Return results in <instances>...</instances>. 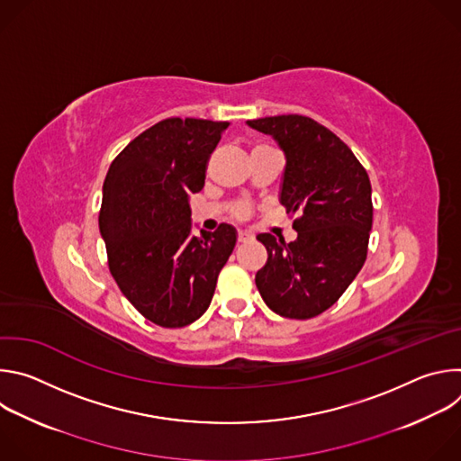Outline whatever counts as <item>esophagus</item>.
Returning a JSON list of instances; mask_svg holds the SVG:
<instances>
[{
    "instance_id": "obj_1",
    "label": "esophagus",
    "mask_w": 461,
    "mask_h": 461,
    "mask_svg": "<svg viewBox=\"0 0 461 461\" xmlns=\"http://www.w3.org/2000/svg\"><path fill=\"white\" fill-rule=\"evenodd\" d=\"M237 240H239V242H248V240H251V235H249L248 231H242V230H240V231L237 233Z\"/></svg>"
}]
</instances>
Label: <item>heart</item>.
Listing matches in <instances>:
<instances>
[{"label": "heart", "mask_w": 461, "mask_h": 461, "mask_svg": "<svg viewBox=\"0 0 461 461\" xmlns=\"http://www.w3.org/2000/svg\"><path fill=\"white\" fill-rule=\"evenodd\" d=\"M248 213H249V208H248L246 204H239V206L235 208V215H237L239 219H244V217H248Z\"/></svg>", "instance_id": "1"}]
</instances>
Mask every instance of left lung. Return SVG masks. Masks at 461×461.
Returning a JSON list of instances; mask_svg holds the SVG:
<instances>
[{
  "mask_svg": "<svg viewBox=\"0 0 461 461\" xmlns=\"http://www.w3.org/2000/svg\"><path fill=\"white\" fill-rule=\"evenodd\" d=\"M285 151L281 204L297 215V239L257 240L268 260L255 276L270 310L310 319L330 308L363 268L372 230V187L352 149L330 129L301 114L248 120Z\"/></svg>",
  "mask_w": 461,
  "mask_h": 461,
  "instance_id": "8db88e82",
  "label": "left lung"
}]
</instances>
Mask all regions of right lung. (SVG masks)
Returning a JSON list of instances; mask_svg holds the SVG:
<instances>
[{
	"label": "right lung",
	"mask_w": 461,
	"mask_h": 461,
	"mask_svg": "<svg viewBox=\"0 0 461 461\" xmlns=\"http://www.w3.org/2000/svg\"><path fill=\"white\" fill-rule=\"evenodd\" d=\"M228 122L166 118L146 129L109 166L100 233L111 276L146 319L182 328L210 306L237 231L191 235L189 194L204 187L208 160Z\"/></svg>",
	"instance_id": "obj_1"
}]
</instances>
